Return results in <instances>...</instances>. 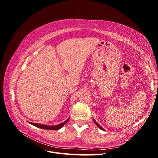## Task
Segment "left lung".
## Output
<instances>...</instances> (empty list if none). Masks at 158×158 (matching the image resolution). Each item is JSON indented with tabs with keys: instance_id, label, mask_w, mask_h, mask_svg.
Masks as SVG:
<instances>
[{
	"instance_id": "obj_1",
	"label": "left lung",
	"mask_w": 158,
	"mask_h": 158,
	"mask_svg": "<svg viewBox=\"0 0 158 158\" xmlns=\"http://www.w3.org/2000/svg\"><path fill=\"white\" fill-rule=\"evenodd\" d=\"M93 120H94V123H95V125H97V126H98V127H99V128L100 129H102V131H105V129H104L103 128H102V127L101 126H100V125H99V124H98V123H97L96 121H95V119H94V118L93 119Z\"/></svg>"
}]
</instances>
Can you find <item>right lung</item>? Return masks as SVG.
<instances>
[{
	"instance_id": "add662e5",
	"label": "right lung",
	"mask_w": 158,
	"mask_h": 158,
	"mask_svg": "<svg viewBox=\"0 0 158 158\" xmlns=\"http://www.w3.org/2000/svg\"><path fill=\"white\" fill-rule=\"evenodd\" d=\"M69 118L67 120L65 121L64 122L60 124H59V125H43V124H38V123H31V122H29L30 124H31V125L35 126V127H37L38 128H43V129H46V130H53V131H55V130H59V129H60V128L63 127L65 124L67 123L69 120Z\"/></svg>"
}]
</instances>
